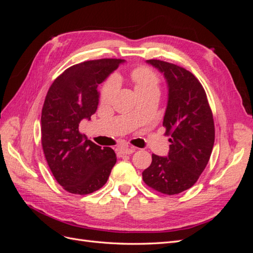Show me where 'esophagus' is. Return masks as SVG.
Returning a JSON list of instances; mask_svg holds the SVG:
<instances>
[{
    "mask_svg": "<svg viewBox=\"0 0 253 253\" xmlns=\"http://www.w3.org/2000/svg\"><path fill=\"white\" fill-rule=\"evenodd\" d=\"M136 151L135 148H121L117 150V155L120 156H124V155H129V154H133V153Z\"/></svg>",
    "mask_w": 253,
    "mask_h": 253,
    "instance_id": "obj_1",
    "label": "esophagus"
}]
</instances>
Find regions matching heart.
I'll return each instance as SVG.
<instances>
[{
  "label": "heart",
  "mask_w": 253,
  "mask_h": 253,
  "mask_svg": "<svg viewBox=\"0 0 253 253\" xmlns=\"http://www.w3.org/2000/svg\"><path fill=\"white\" fill-rule=\"evenodd\" d=\"M131 79L134 83L137 94L140 93V91L149 90L153 88L158 89L160 83L157 74L147 66H139L133 70L131 73ZM117 89L118 80L115 76H111V77L105 80L103 85L101 86L100 94H99L101 102L108 103L112 101V99L117 93Z\"/></svg>",
  "instance_id": "b5f03b06"
}]
</instances>
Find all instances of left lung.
<instances>
[{"instance_id":"left-lung-1","label":"left lung","mask_w":253,"mask_h":253,"mask_svg":"<svg viewBox=\"0 0 253 253\" xmlns=\"http://www.w3.org/2000/svg\"><path fill=\"white\" fill-rule=\"evenodd\" d=\"M147 62L158 68L168 82L169 100L163 126L171 144L168 157L152 154L142 179L157 192L174 195L192 187L208 165L215 138L213 115L202 83L192 73L162 60Z\"/></svg>"}]
</instances>
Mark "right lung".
I'll return each mask as SVG.
<instances>
[{"label":"right lung","mask_w":253,"mask_h":253,"mask_svg":"<svg viewBox=\"0 0 253 253\" xmlns=\"http://www.w3.org/2000/svg\"><path fill=\"white\" fill-rule=\"evenodd\" d=\"M124 60L98 59L75 64L50 85L41 116V143L47 165L60 186L72 194L86 195L108 181L116 154L101 149L79 132L98 106L97 86Z\"/></svg>","instance_id":"obj_1"}]
</instances>
